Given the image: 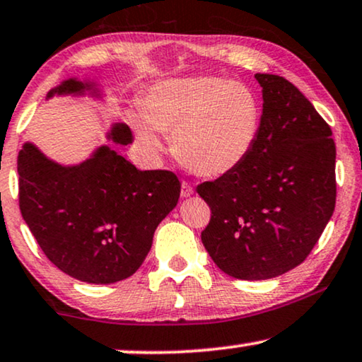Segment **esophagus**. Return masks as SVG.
I'll list each match as a JSON object with an SVG mask.
<instances>
[{"instance_id":"34e87169","label":"esophagus","mask_w":362,"mask_h":362,"mask_svg":"<svg viewBox=\"0 0 362 362\" xmlns=\"http://www.w3.org/2000/svg\"><path fill=\"white\" fill-rule=\"evenodd\" d=\"M180 195H182V199H189V197L194 195V189H192V185L189 184V182H182Z\"/></svg>"}]
</instances>
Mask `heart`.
Listing matches in <instances>:
<instances>
[{
    "mask_svg": "<svg viewBox=\"0 0 362 362\" xmlns=\"http://www.w3.org/2000/svg\"><path fill=\"white\" fill-rule=\"evenodd\" d=\"M132 115L148 151H163L159 132H172V151L204 177L235 172L252 153L262 129L258 94L243 83L215 76L165 79L153 84Z\"/></svg>",
    "mask_w": 362,
    "mask_h": 362,
    "instance_id": "obj_1",
    "label": "heart"
}]
</instances>
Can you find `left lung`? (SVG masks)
I'll return each mask as SVG.
<instances>
[{"label": "left lung", "mask_w": 362, "mask_h": 362, "mask_svg": "<svg viewBox=\"0 0 362 362\" xmlns=\"http://www.w3.org/2000/svg\"><path fill=\"white\" fill-rule=\"evenodd\" d=\"M255 77L263 119L252 153L235 172L197 187L211 210L202 243L221 272L248 281L305 262L336 205L331 127L285 77Z\"/></svg>", "instance_id": "obj_1"}]
</instances>
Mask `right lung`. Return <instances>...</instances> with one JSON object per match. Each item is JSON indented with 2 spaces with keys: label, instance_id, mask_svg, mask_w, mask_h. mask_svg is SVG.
<instances>
[{
  "label": "right lung",
  "instance_id": "obj_1",
  "mask_svg": "<svg viewBox=\"0 0 362 362\" xmlns=\"http://www.w3.org/2000/svg\"><path fill=\"white\" fill-rule=\"evenodd\" d=\"M103 99L98 84L76 77L47 93ZM114 144H132L115 122ZM19 209L51 263L79 281L109 285L132 276L151 252L158 223L175 209L180 182L168 170H139L117 151L100 146L76 165L46 157L33 142L18 153Z\"/></svg>",
  "mask_w": 362,
  "mask_h": 362
}]
</instances>
